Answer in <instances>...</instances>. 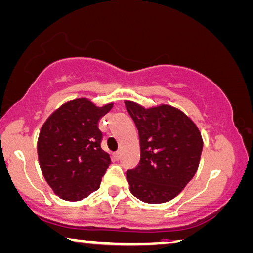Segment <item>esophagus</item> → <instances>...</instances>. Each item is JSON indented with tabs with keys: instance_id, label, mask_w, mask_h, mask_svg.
Here are the masks:
<instances>
[{
	"instance_id": "obj_1",
	"label": "esophagus",
	"mask_w": 253,
	"mask_h": 253,
	"mask_svg": "<svg viewBox=\"0 0 253 253\" xmlns=\"http://www.w3.org/2000/svg\"><path fill=\"white\" fill-rule=\"evenodd\" d=\"M112 157H113V159H115V161H119L120 157H122V152H120V151H116V152H113V154H112Z\"/></svg>"
}]
</instances>
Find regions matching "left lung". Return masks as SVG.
I'll return each mask as SVG.
<instances>
[{
  "mask_svg": "<svg viewBox=\"0 0 253 253\" xmlns=\"http://www.w3.org/2000/svg\"><path fill=\"white\" fill-rule=\"evenodd\" d=\"M138 130L141 159L126 173L129 190L144 203L159 204L179 195L197 172L203 138L193 120L172 105L145 109L125 101Z\"/></svg>",
  "mask_w": 253,
  "mask_h": 253,
  "instance_id": "obj_1",
  "label": "left lung"
}]
</instances>
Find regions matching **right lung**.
<instances>
[{
	"label": "right lung",
	"mask_w": 253,
	"mask_h": 253,
	"mask_svg": "<svg viewBox=\"0 0 253 253\" xmlns=\"http://www.w3.org/2000/svg\"><path fill=\"white\" fill-rule=\"evenodd\" d=\"M112 106L76 98L60 105L42 125L39 164L45 181L62 199L81 201L99 188L111 159L101 148L98 122Z\"/></svg>",
	"instance_id": "obj_1"
}]
</instances>
